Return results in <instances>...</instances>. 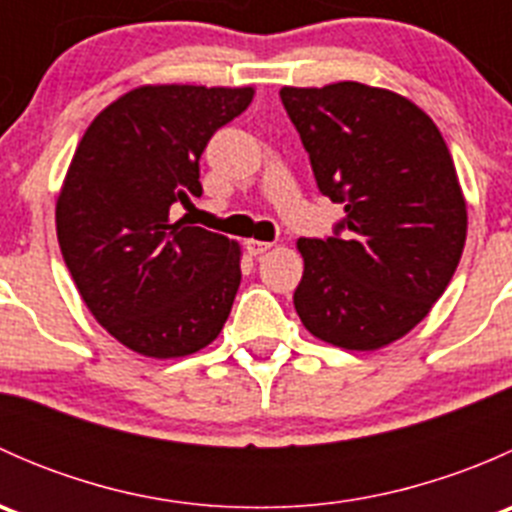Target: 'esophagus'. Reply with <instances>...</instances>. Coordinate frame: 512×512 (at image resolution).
<instances>
[{
  "label": "esophagus",
  "instance_id": "obj_1",
  "mask_svg": "<svg viewBox=\"0 0 512 512\" xmlns=\"http://www.w3.org/2000/svg\"><path fill=\"white\" fill-rule=\"evenodd\" d=\"M245 247H247V252H250V255H262V252H267L272 247V242H262V240H247L245 242Z\"/></svg>",
  "mask_w": 512,
  "mask_h": 512
}]
</instances>
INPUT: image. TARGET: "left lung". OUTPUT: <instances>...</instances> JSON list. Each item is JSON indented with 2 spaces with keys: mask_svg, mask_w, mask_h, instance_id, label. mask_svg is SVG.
<instances>
[{
  "mask_svg": "<svg viewBox=\"0 0 512 512\" xmlns=\"http://www.w3.org/2000/svg\"><path fill=\"white\" fill-rule=\"evenodd\" d=\"M319 193L344 205L334 235L299 237L294 309L334 347L369 352L416 327L446 292L466 200L436 123L409 98L339 81L280 91Z\"/></svg>",
  "mask_w": 512,
  "mask_h": 512,
  "instance_id": "left-lung-1",
  "label": "left lung"
}]
</instances>
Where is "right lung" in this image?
<instances>
[{
  "mask_svg": "<svg viewBox=\"0 0 512 512\" xmlns=\"http://www.w3.org/2000/svg\"><path fill=\"white\" fill-rule=\"evenodd\" d=\"M255 91L141 86L86 128L56 203L66 267L101 327L156 359L208 347L240 287V247L170 223L200 198V156Z\"/></svg>",
  "mask_w": 512,
  "mask_h": 512,
  "instance_id": "add662e5",
  "label": "right lung"
}]
</instances>
